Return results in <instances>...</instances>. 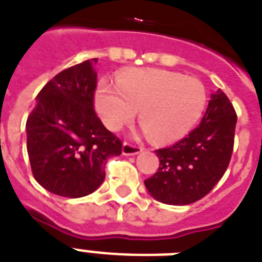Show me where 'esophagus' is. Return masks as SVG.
Listing matches in <instances>:
<instances>
[{"label":"esophagus","mask_w":262,"mask_h":262,"mask_svg":"<svg viewBox=\"0 0 262 262\" xmlns=\"http://www.w3.org/2000/svg\"><path fill=\"white\" fill-rule=\"evenodd\" d=\"M140 151H142V146H138V145L132 144V142H124V145H122V153L125 156H135L138 155Z\"/></svg>","instance_id":"1"}]
</instances>
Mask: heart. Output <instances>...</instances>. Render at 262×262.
Here are the masks:
<instances>
[{
  "instance_id": "obj_1",
  "label": "heart",
  "mask_w": 262,
  "mask_h": 262,
  "mask_svg": "<svg viewBox=\"0 0 262 262\" xmlns=\"http://www.w3.org/2000/svg\"><path fill=\"white\" fill-rule=\"evenodd\" d=\"M205 105V88L199 80L162 69L127 70L117 77V86L104 80L96 92V107L109 129L118 130L140 111L145 132L158 142L188 135Z\"/></svg>"
}]
</instances>
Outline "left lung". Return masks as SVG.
<instances>
[{"instance_id":"8db88e82","label":"left lung","mask_w":262,"mask_h":262,"mask_svg":"<svg viewBox=\"0 0 262 262\" xmlns=\"http://www.w3.org/2000/svg\"><path fill=\"white\" fill-rule=\"evenodd\" d=\"M236 124L232 102L216 90L201 124L172 146L156 150L160 166L145 180L149 193L168 205H188L205 197L228 169Z\"/></svg>"}]
</instances>
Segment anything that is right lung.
<instances>
[{
  "label": "right lung",
  "mask_w": 262,
  "mask_h": 262,
  "mask_svg": "<svg viewBox=\"0 0 262 262\" xmlns=\"http://www.w3.org/2000/svg\"><path fill=\"white\" fill-rule=\"evenodd\" d=\"M97 58L54 76L37 96L26 121V148L34 179L61 197L78 199L105 180L109 157L122 153V141L94 112Z\"/></svg>",
  "instance_id": "right-lung-1"
}]
</instances>
